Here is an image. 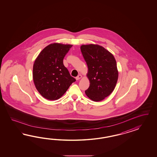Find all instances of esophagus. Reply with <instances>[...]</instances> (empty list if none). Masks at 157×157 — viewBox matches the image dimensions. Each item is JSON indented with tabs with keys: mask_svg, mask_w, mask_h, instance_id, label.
I'll return each mask as SVG.
<instances>
[{
	"mask_svg": "<svg viewBox=\"0 0 157 157\" xmlns=\"http://www.w3.org/2000/svg\"><path fill=\"white\" fill-rule=\"evenodd\" d=\"M82 77V76L81 75H79L78 76H77L76 77V79L78 81V80H79V79H81V78Z\"/></svg>",
	"mask_w": 157,
	"mask_h": 157,
	"instance_id": "1",
	"label": "esophagus"
}]
</instances>
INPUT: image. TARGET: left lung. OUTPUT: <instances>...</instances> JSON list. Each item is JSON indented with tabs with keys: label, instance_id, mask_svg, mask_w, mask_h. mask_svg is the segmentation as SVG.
<instances>
[{
	"label": "left lung",
	"instance_id": "obj_1",
	"mask_svg": "<svg viewBox=\"0 0 157 157\" xmlns=\"http://www.w3.org/2000/svg\"><path fill=\"white\" fill-rule=\"evenodd\" d=\"M81 50L87 65V76L90 81L86 94L95 102L104 100L114 90L118 79L115 58L105 48L97 44L82 45Z\"/></svg>",
	"mask_w": 157,
	"mask_h": 157
}]
</instances>
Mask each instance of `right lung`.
<instances>
[{"instance_id":"right-lung-1","label":"right lung","mask_w":157,"mask_h":157,"mask_svg":"<svg viewBox=\"0 0 157 157\" xmlns=\"http://www.w3.org/2000/svg\"><path fill=\"white\" fill-rule=\"evenodd\" d=\"M72 46L51 44L43 49L34 61V83L40 94L47 100H58L76 81L63 64V59Z\"/></svg>"}]
</instances>
